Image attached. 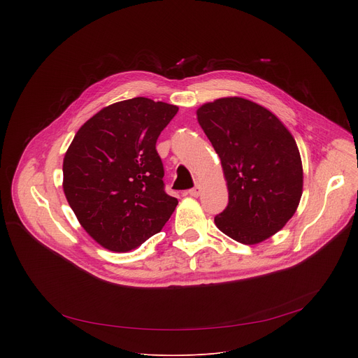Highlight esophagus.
<instances>
[{"instance_id": "esophagus-1", "label": "esophagus", "mask_w": 358, "mask_h": 358, "mask_svg": "<svg viewBox=\"0 0 358 358\" xmlns=\"http://www.w3.org/2000/svg\"><path fill=\"white\" fill-rule=\"evenodd\" d=\"M201 192H202V187H201V185H196V187H194L192 189L188 191V194H189L191 196H199Z\"/></svg>"}]
</instances>
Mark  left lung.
I'll use <instances>...</instances> for the list:
<instances>
[{"instance_id": "obj_1", "label": "left lung", "mask_w": 358, "mask_h": 358, "mask_svg": "<svg viewBox=\"0 0 358 358\" xmlns=\"http://www.w3.org/2000/svg\"><path fill=\"white\" fill-rule=\"evenodd\" d=\"M196 119L228 187V206L215 225L245 245L266 241L294 215L301 198L303 167L293 136L271 110L239 96L203 103Z\"/></svg>"}]
</instances>
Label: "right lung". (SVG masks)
Masks as SVG:
<instances>
[{
  "label": "right lung",
  "instance_id": "right-lung-1",
  "mask_svg": "<svg viewBox=\"0 0 358 358\" xmlns=\"http://www.w3.org/2000/svg\"><path fill=\"white\" fill-rule=\"evenodd\" d=\"M178 108L147 97L106 106L75 134L64 157V192L83 229L129 252L160 232L177 207L164 191L156 143Z\"/></svg>",
  "mask_w": 358,
  "mask_h": 358
}]
</instances>
